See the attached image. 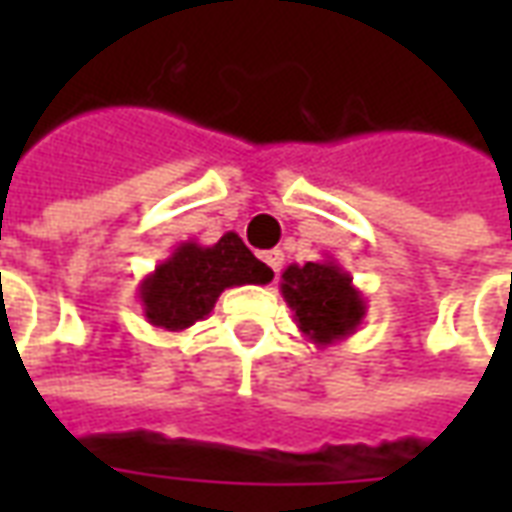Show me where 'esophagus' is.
Masks as SVG:
<instances>
[{
    "label": "esophagus",
    "mask_w": 512,
    "mask_h": 512,
    "mask_svg": "<svg viewBox=\"0 0 512 512\" xmlns=\"http://www.w3.org/2000/svg\"><path fill=\"white\" fill-rule=\"evenodd\" d=\"M282 260H285V255L279 252V249H271V252H263V263H266L274 274H279V268H282Z\"/></svg>",
    "instance_id": "obj_1"
}]
</instances>
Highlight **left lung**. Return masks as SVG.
<instances>
[{
  "mask_svg": "<svg viewBox=\"0 0 512 512\" xmlns=\"http://www.w3.org/2000/svg\"><path fill=\"white\" fill-rule=\"evenodd\" d=\"M279 290L293 310L299 332L318 348L351 337L367 315L362 290L334 257L304 266L293 263L282 271Z\"/></svg>",
  "mask_w": 512,
  "mask_h": 512,
  "instance_id": "1",
  "label": "left lung"
}]
</instances>
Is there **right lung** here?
<instances>
[{"label":"right lung","mask_w":512,"mask_h":512,"mask_svg":"<svg viewBox=\"0 0 512 512\" xmlns=\"http://www.w3.org/2000/svg\"><path fill=\"white\" fill-rule=\"evenodd\" d=\"M274 271L260 263L235 233L216 244L183 241L139 282V304L150 326L183 332L208 318L216 299L238 285H268Z\"/></svg>","instance_id":"obj_1"}]
</instances>
